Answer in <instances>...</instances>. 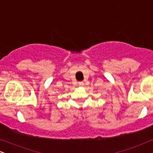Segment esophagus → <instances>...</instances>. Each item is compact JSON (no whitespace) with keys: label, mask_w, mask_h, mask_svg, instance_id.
I'll return each instance as SVG.
<instances>
[{"label":"esophagus","mask_w":153,"mask_h":153,"mask_svg":"<svg viewBox=\"0 0 153 153\" xmlns=\"http://www.w3.org/2000/svg\"><path fill=\"white\" fill-rule=\"evenodd\" d=\"M78 85H80V86H82V85H84V82H82V81L79 82H78Z\"/></svg>","instance_id":"34e87169"}]
</instances>
